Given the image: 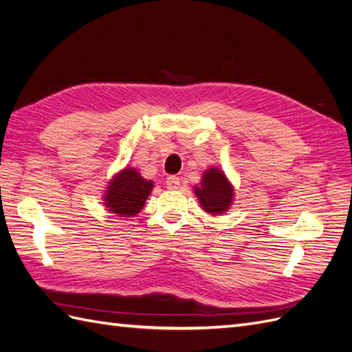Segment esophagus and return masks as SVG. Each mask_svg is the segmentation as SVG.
I'll return each instance as SVG.
<instances>
[{
    "label": "esophagus",
    "instance_id": "34e87169",
    "mask_svg": "<svg viewBox=\"0 0 352 352\" xmlns=\"http://www.w3.org/2000/svg\"><path fill=\"white\" fill-rule=\"evenodd\" d=\"M166 185H167L168 189H177L179 185H180V180L176 176H168L166 179Z\"/></svg>",
    "mask_w": 352,
    "mask_h": 352
}]
</instances>
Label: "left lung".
Returning a JSON list of instances; mask_svg holds the SVG:
<instances>
[{"mask_svg":"<svg viewBox=\"0 0 352 352\" xmlns=\"http://www.w3.org/2000/svg\"><path fill=\"white\" fill-rule=\"evenodd\" d=\"M194 189L201 207L212 216H219L228 211L233 202V195H235V190L226 175L217 167L206 170L199 185L194 186Z\"/></svg>","mask_w":352,"mask_h":352,"instance_id":"8db88e82","label":"left lung"}]
</instances>
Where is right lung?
Masks as SVG:
<instances>
[{"mask_svg":"<svg viewBox=\"0 0 352 352\" xmlns=\"http://www.w3.org/2000/svg\"><path fill=\"white\" fill-rule=\"evenodd\" d=\"M154 188L133 167H126L113 176L104 192V206L119 217H132L140 212Z\"/></svg>","mask_w":352,"mask_h":352,"instance_id":"add662e5","label":"right lung"}]
</instances>
